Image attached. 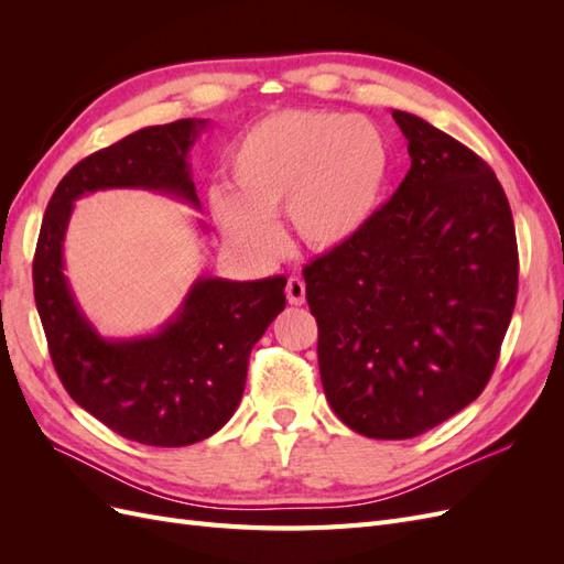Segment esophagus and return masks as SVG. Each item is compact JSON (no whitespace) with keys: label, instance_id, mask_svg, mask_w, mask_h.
<instances>
[{"label":"esophagus","instance_id":"34e87169","mask_svg":"<svg viewBox=\"0 0 564 564\" xmlns=\"http://www.w3.org/2000/svg\"><path fill=\"white\" fill-rule=\"evenodd\" d=\"M286 299L292 305L305 303V282L301 278H289L286 280Z\"/></svg>","mask_w":564,"mask_h":564}]
</instances>
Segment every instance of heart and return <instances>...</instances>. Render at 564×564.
<instances>
[{"label":"heart","instance_id":"obj_1","mask_svg":"<svg viewBox=\"0 0 564 564\" xmlns=\"http://www.w3.org/2000/svg\"><path fill=\"white\" fill-rule=\"evenodd\" d=\"M388 143L367 117L327 110L280 112L249 127L230 148L226 183L212 212L226 240L256 259L282 245L275 218L311 249L332 251L360 235L379 209Z\"/></svg>","mask_w":564,"mask_h":564}]
</instances>
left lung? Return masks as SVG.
<instances>
[{
  "label": "left lung",
  "instance_id": "obj_1",
  "mask_svg": "<svg viewBox=\"0 0 564 564\" xmlns=\"http://www.w3.org/2000/svg\"><path fill=\"white\" fill-rule=\"evenodd\" d=\"M404 181L348 245L303 268L334 414L406 440L485 390L518 296L510 204L491 166L425 119L392 110Z\"/></svg>",
  "mask_w": 564,
  "mask_h": 564
}]
</instances>
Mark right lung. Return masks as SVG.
<instances>
[{"instance_id":"obj_1","label":"right lung","mask_w":564,"mask_h":564,"mask_svg":"<svg viewBox=\"0 0 564 564\" xmlns=\"http://www.w3.org/2000/svg\"><path fill=\"white\" fill-rule=\"evenodd\" d=\"M207 119L148 127L84 158L46 207L32 261L35 303L51 362L70 398L127 440L185 447L224 429L242 400L256 340L284 311L282 275L232 282L199 278L181 311L143 338L98 336L63 275L73 202L108 187H148L199 207L187 150Z\"/></svg>"}]
</instances>
